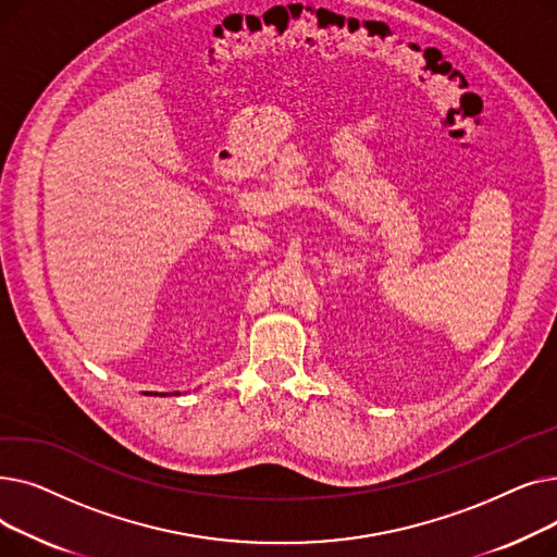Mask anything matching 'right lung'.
Masks as SVG:
<instances>
[{
    "mask_svg": "<svg viewBox=\"0 0 557 557\" xmlns=\"http://www.w3.org/2000/svg\"><path fill=\"white\" fill-rule=\"evenodd\" d=\"M144 395H151V397H166V393H144ZM173 395H181V391H175Z\"/></svg>",
    "mask_w": 557,
    "mask_h": 557,
    "instance_id": "add662e5",
    "label": "right lung"
}]
</instances>
